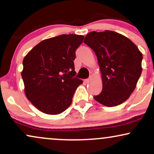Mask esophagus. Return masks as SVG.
<instances>
[{
    "label": "esophagus",
    "instance_id": "esophagus-1",
    "mask_svg": "<svg viewBox=\"0 0 154 154\" xmlns=\"http://www.w3.org/2000/svg\"><path fill=\"white\" fill-rule=\"evenodd\" d=\"M90 80H91V77H89L88 79H86L85 81V82H86V83H89V82H90Z\"/></svg>",
    "mask_w": 154,
    "mask_h": 154
}]
</instances>
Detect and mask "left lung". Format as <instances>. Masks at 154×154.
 <instances>
[{
  "label": "left lung",
  "instance_id": "1",
  "mask_svg": "<svg viewBox=\"0 0 154 154\" xmlns=\"http://www.w3.org/2000/svg\"><path fill=\"white\" fill-rule=\"evenodd\" d=\"M84 42L96 54L102 77V91L94 100L106 106L125 102L141 76L143 55L126 37L110 30L93 31Z\"/></svg>",
  "mask_w": 154,
  "mask_h": 154
}]
</instances>
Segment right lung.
I'll return each instance as SVG.
<instances>
[{"label": "right lung", "instance_id": "add662e5", "mask_svg": "<svg viewBox=\"0 0 154 154\" xmlns=\"http://www.w3.org/2000/svg\"><path fill=\"white\" fill-rule=\"evenodd\" d=\"M84 36L61 35L42 40L27 54L21 75L27 98L35 107L51 115L70 106L82 80L75 76L76 50Z\"/></svg>", "mask_w": 154, "mask_h": 154}]
</instances>
